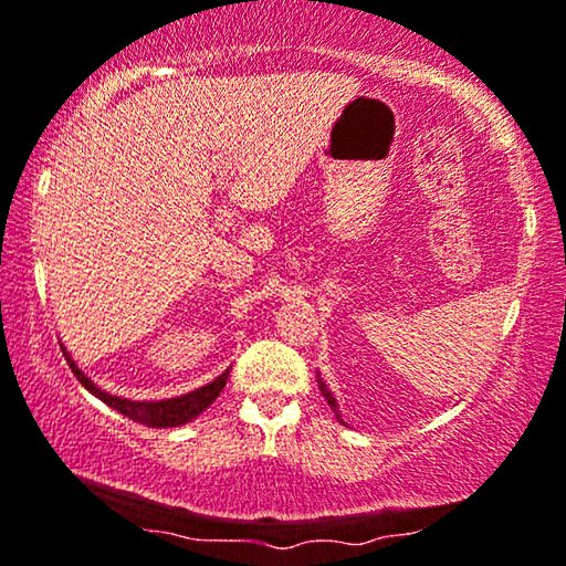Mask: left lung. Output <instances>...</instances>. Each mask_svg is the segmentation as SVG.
Wrapping results in <instances>:
<instances>
[{"label":"left lung","instance_id":"1","mask_svg":"<svg viewBox=\"0 0 566 566\" xmlns=\"http://www.w3.org/2000/svg\"><path fill=\"white\" fill-rule=\"evenodd\" d=\"M319 389H322L324 397H327V401H329V405H332V409H337V401H335V397H332V394L327 391V386H324L322 381H319Z\"/></svg>","mask_w":566,"mask_h":566}]
</instances>
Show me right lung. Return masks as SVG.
Listing matches in <instances>:
<instances>
[{"label":"right lung","mask_w":566,"mask_h":566,"mask_svg":"<svg viewBox=\"0 0 566 566\" xmlns=\"http://www.w3.org/2000/svg\"><path fill=\"white\" fill-rule=\"evenodd\" d=\"M61 350H64L69 368H72L76 381H80L84 389H87L90 394H95L99 401H105V405L113 407L115 412L126 415L128 420H134L138 424H146V428H177V424L196 420L200 412H206V409L213 405L216 397H219L223 386H227V378H229V368H227L219 378H213L211 384L200 386V389H196V391L182 394V397L159 399V401H134V399L115 397V394H107V391L99 389V386L92 384L90 378L82 374L80 366H76V363L69 358L66 347H61Z\"/></svg>","instance_id":"right-lung-1"}]
</instances>
